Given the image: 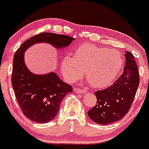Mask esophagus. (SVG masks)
<instances>
[{
    "label": "esophagus",
    "instance_id": "obj_1",
    "mask_svg": "<svg viewBox=\"0 0 149 149\" xmlns=\"http://www.w3.org/2000/svg\"><path fill=\"white\" fill-rule=\"evenodd\" d=\"M73 91H74V92L77 93V94H85V93L86 92V90L81 89V88H73Z\"/></svg>",
    "mask_w": 149,
    "mask_h": 149
}]
</instances>
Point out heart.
Segmentation results:
<instances>
[{
	"label": "heart",
	"mask_w": 149,
	"mask_h": 149,
	"mask_svg": "<svg viewBox=\"0 0 149 149\" xmlns=\"http://www.w3.org/2000/svg\"><path fill=\"white\" fill-rule=\"evenodd\" d=\"M123 65L119 52L91 44L81 45L75 51V56L68 54L61 63L64 79L73 83L86 75L90 85L104 88L116 78Z\"/></svg>",
	"instance_id": "1"
}]
</instances>
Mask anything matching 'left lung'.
I'll return each instance as SVG.
<instances>
[{
	"instance_id": "obj_1",
	"label": "left lung",
	"mask_w": 149,
	"mask_h": 149,
	"mask_svg": "<svg viewBox=\"0 0 149 149\" xmlns=\"http://www.w3.org/2000/svg\"><path fill=\"white\" fill-rule=\"evenodd\" d=\"M123 73L112 85L97 91V104L88 110L94 123L107 125L123 119L130 109L139 86V72L133 54L127 52Z\"/></svg>"
}]
</instances>
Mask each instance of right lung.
Instances as JSON below:
<instances>
[{
    "instance_id": "right-lung-1",
    "label": "right lung",
    "mask_w": 149,
    "mask_h": 149,
    "mask_svg": "<svg viewBox=\"0 0 149 149\" xmlns=\"http://www.w3.org/2000/svg\"><path fill=\"white\" fill-rule=\"evenodd\" d=\"M74 38L64 34L40 33L25 41L13 57L11 83L18 104L24 115L36 123L52 120L59 111L61 103L73 87L63 81L56 73L37 75L26 68L24 54L30 46L47 42L56 48L65 47Z\"/></svg>"
}]
</instances>
